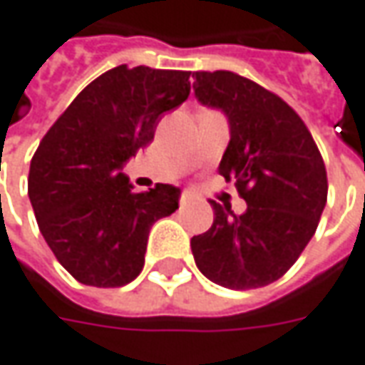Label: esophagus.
<instances>
[{
	"mask_svg": "<svg viewBox=\"0 0 365 365\" xmlns=\"http://www.w3.org/2000/svg\"><path fill=\"white\" fill-rule=\"evenodd\" d=\"M194 200H196V196H194L192 192H183L182 196H180V204L185 206V204H190V202H194Z\"/></svg>",
	"mask_w": 365,
	"mask_h": 365,
	"instance_id": "obj_1",
	"label": "esophagus"
}]
</instances>
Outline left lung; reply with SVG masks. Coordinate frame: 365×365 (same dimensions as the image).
I'll return each mask as SVG.
<instances>
[{
	"label": "left lung",
	"mask_w": 365,
	"mask_h": 365,
	"mask_svg": "<svg viewBox=\"0 0 365 365\" xmlns=\"http://www.w3.org/2000/svg\"><path fill=\"white\" fill-rule=\"evenodd\" d=\"M194 91L220 108L230 140L218 171L235 180L243 214L210 200L214 222L192 239L198 269L230 290L263 288L309 245L327 204V169L302 118L279 96L232 71H196Z\"/></svg>",
	"instance_id": "8db88e82"
}]
</instances>
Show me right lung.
Wrapping results in <instances>:
<instances>
[{"mask_svg":"<svg viewBox=\"0 0 365 365\" xmlns=\"http://www.w3.org/2000/svg\"><path fill=\"white\" fill-rule=\"evenodd\" d=\"M187 96L190 71L120 65L93 79L42 136L28 196L44 241L77 282L120 288L143 272L149 230L178 210L182 192L157 183L135 194L122 165Z\"/></svg>","mask_w":365,"mask_h":365,"instance_id":"right-lung-1","label":"right lung"}]
</instances>
